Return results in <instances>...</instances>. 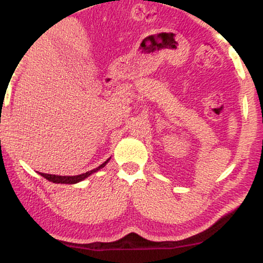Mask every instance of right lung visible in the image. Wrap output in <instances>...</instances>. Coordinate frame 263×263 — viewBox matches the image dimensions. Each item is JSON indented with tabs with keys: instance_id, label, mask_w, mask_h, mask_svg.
I'll use <instances>...</instances> for the list:
<instances>
[{
	"instance_id": "1",
	"label": "right lung",
	"mask_w": 263,
	"mask_h": 263,
	"mask_svg": "<svg viewBox=\"0 0 263 263\" xmlns=\"http://www.w3.org/2000/svg\"><path fill=\"white\" fill-rule=\"evenodd\" d=\"M107 162H109V159H107L106 162H104L101 165L96 167V169L90 170V172H87L84 174H81V175H76V176H60V175H51V174H44V173H40V175L43 176V178H45L46 180H49V181L55 182V183H77L82 181V180L87 179L88 176L91 175L93 173L98 172V170L101 169V167L105 166Z\"/></svg>"
}]
</instances>
